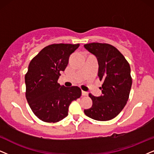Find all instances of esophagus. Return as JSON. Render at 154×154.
<instances>
[{
  "instance_id": "obj_1",
  "label": "esophagus",
  "mask_w": 154,
  "mask_h": 154,
  "mask_svg": "<svg viewBox=\"0 0 154 154\" xmlns=\"http://www.w3.org/2000/svg\"><path fill=\"white\" fill-rule=\"evenodd\" d=\"M87 94H88V93L86 92V91H82V96H87Z\"/></svg>"
}]
</instances>
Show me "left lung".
<instances>
[{"label": "left lung", "mask_w": 154, "mask_h": 154, "mask_svg": "<svg viewBox=\"0 0 154 154\" xmlns=\"http://www.w3.org/2000/svg\"><path fill=\"white\" fill-rule=\"evenodd\" d=\"M84 47L96 56L98 76L103 81L102 95L89 94L92 106L84 112L94 120H111L122 112L129 99L132 85L130 65L123 54L109 44L92 42Z\"/></svg>", "instance_id": "1"}]
</instances>
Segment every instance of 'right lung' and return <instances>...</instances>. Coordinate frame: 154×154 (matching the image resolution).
Returning a JSON list of instances; mask_svg holds the SVG:
<instances>
[{
    "label": "right lung",
    "instance_id": "obj_1",
    "mask_svg": "<svg viewBox=\"0 0 154 154\" xmlns=\"http://www.w3.org/2000/svg\"><path fill=\"white\" fill-rule=\"evenodd\" d=\"M79 44H52L44 48L30 61L25 76L26 97L37 117L55 123L68 115L72 101L80 97L78 87L60 86L57 80L65 71L69 57Z\"/></svg>",
    "mask_w": 154,
    "mask_h": 154
}]
</instances>
